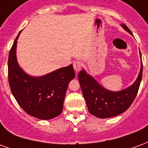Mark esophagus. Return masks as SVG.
<instances>
[{
  "instance_id": "esophagus-1",
  "label": "esophagus",
  "mask_w": 148,
  "mask_h": 148,
  "mask_svg": "<svg viewBox=\"0 0 148 148\" xmlns=\"http://www.w3.org/2000/svg\"><path fill=\"white\" fill-rule=\"evenodd\" d=\"M81 67H82L81 61H74V63H73V68H74V70H75L76 73H78L79 71L81 69Z\"/></svg>"
}]
</instances>
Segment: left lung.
<instances>
[{
    "label": "left lung",
    "mask_w": 148,
    "mask_h": 148,
    "mask_svg": "<svg viewBox=\"0 0 148 148\" xmlns=\"http://www.w3.org/2000/svg\"><path fill=\"white\" fill-rule=\"evenodd\" d=\"M121 26L132 35V31L125 23ZM140 55L141 53L140 51ZM143 73V64L136 81L125 89L119 91L109 90L99 84L93 76L82 69L78 75L79 82L83 95L87 103L88 111L99 118H109L122 114L129 108L137 95Z\"/></svg>",
    "instance_id": "1"
}]
</instances>
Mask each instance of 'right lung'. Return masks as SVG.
<instances>
[{
    "instance_id": "obj_1",
    "label": "right lung",
    "mask_w": 148,
    "mask_h": 148,
    "mask_svg": "<svg viewBox=\"0 0 148 148\" xmlns=\"http://www.w3.org/2000/svg\"><path fill=\"white\" fill-rule=\"evenodd\" d=\"M20 32L11 48L8 61L12 93L27 114L41 120L53 119L62 113L67 88L75 75L73 64L42 76L27 74L19 66L16 58Z\"/></svg>"
}]
</instances>
